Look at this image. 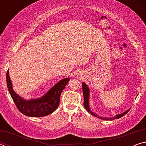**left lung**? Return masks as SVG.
<instances>
[{
    "label": "left lung",
    "instance_id": "left-lung-1",
    "mask_svg": "<svg viewBox=\"0 0 146 146\" xmlns=\"http://www.w3.org/2000/svg\"><path fill=\"white\" fill-rule=\"evenodd\" d=\"M82 91H83V95H84V106L86 110H87L90 113L91 115H92L93 116H95V117L99 118H100V119H102V120H112L114 119H118V118H120L122 117H123V116H124L125 115H126V113H127L128 111H129L130 110V109H129V110L125 111H123L122 113H121V114H118L113 117L107 118V117H100V116L95 114V113H94L90 109V102H89V100H89L90 99V88H89L88 86L86 85V83H84V82L82 83Z\"/></svg>",
    "mask_w": 146,
    "mask_h": 146
}]
</instances>
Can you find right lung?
Instances as JSON below:
<instances>
[{
	"instance_id": "right-lung-1",
	"label": "right lung",
	"mask_w": 146,
	"mask_h": 146,
	"mask_svg": "<svg viewBox=\"0 0 146 146\" xmlns=\"http://www.w3.org/2000/svg\"><path fill=\"white\" fill-rule=\"evenodd\" d=\"M70 80V78L62 79L42 97L26 100L15 92L11 78L9 77V70L6 73L7 86L9 93L17 109L23 114L31 117H44L55 111L60 104L62 91L68 84Z\"/></svg>"
}]
</instances>
